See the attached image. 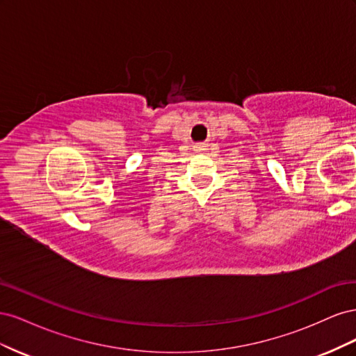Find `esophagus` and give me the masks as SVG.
Listing matches in <instances>:
<instances>
[{
    "instance_id": "esophagus-1",
    "label": "esophagus",
    "mask_w": 356,
    "mask_h": 356,
    "mask_svg": "<svg viewBox=\"0 0 356 356\" xmlns=\"http://www.w3.org/2000/svg\"><path fill=\"white\" fill-rule=\"evenodd\" d=\"M200 149H202V148H200V147H197V152H200Z\"/></svg>"
}]
</instances>
